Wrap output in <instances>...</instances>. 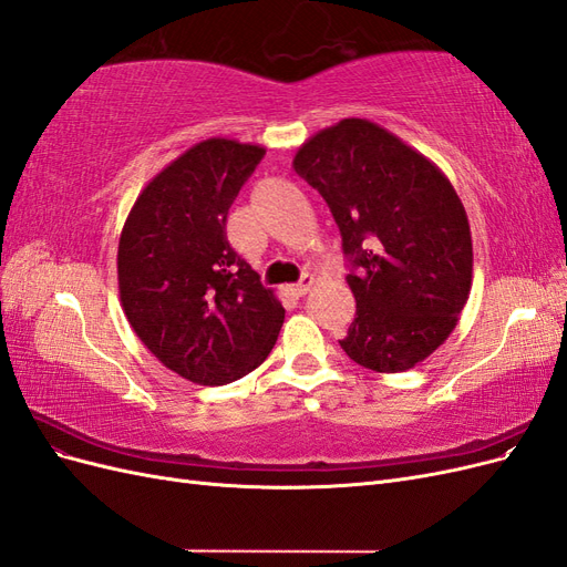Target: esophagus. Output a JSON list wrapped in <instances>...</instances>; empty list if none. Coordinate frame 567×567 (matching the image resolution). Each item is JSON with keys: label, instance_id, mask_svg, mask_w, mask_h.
Masks as SVG:
<instances>
[{"label": "esophagus", "instance_id": "34e87169", "mask_svg": "<svg viewBox=\"0 0 567 567\" xmlns=\"http://www.w3.org/2000/svg\"><path fill=\"white\" fill-rule=\"evenodd\" d=\"M312 284H315V279L310 277V274H302V279L296 284V286H290V290H293V296H298V298H302V296H307L310 293V288H312Z\"/></svg>", "mask_w": 567, "mask_h": 567}]
</instances>
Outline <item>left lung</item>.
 Wrapping results in <instances>:
<instances>
[{
  "label": "left lung",
  "instance_id": "8db88e82",
  "mask_svg": "<svg viewBox=\"0 0 567 567\" xmlns=\"http://www.w3.org/2000/svg\"><path fill=\"white\" fill-rule=\"evenodd\" d=\"M296 173L329 203L357 315L340 348L398 373L450 338L471 293L473 241L452 182L423 153L362 117L317 132Z\"/></svg>",
  "mask_w": 567,
  "mask_h": 567
}]
</instances>
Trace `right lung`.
Here are the masks:
<instances>
[{
    "instance_id": "right-lung-1",
    "label": "right lung",
    "mask_w": 567,
    "mask_h": 567,
    "mask_svg": "<svg viewBox=\"0 0 567 567\" xmlns=\"http://www.w3.org/2000/svg\"><path fill=\"white\" fill-rule=\"evenodd\" d=\"M265 148L213 136L153 177L117 244V288L134 333L163 367L225 385L260 367L284 307L227 241V215Z\"/></svg>"
}]
</instances>
